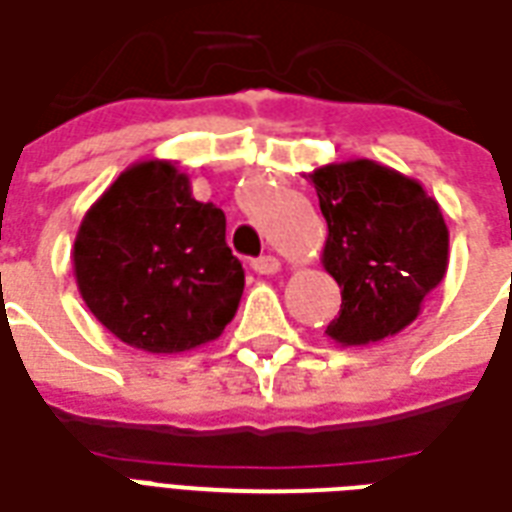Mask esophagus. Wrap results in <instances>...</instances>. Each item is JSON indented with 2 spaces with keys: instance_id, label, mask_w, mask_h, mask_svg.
Here are the masks:
<instances>
[{
  "instance_id": "34e87169",
  "label": "esophagus",
  "mask_w": 512,
  "mask_h": 512,
  "mask_svg": "<svg viewBox=\"0 0 512 512\" xmlns=\"http://www.w3.org/2000/svg\"><path fill=\"white\" fill-rule=\"evenodd\" d=\"M251 267L256 275H278L280 261L275 256H259V259L251 261Z\"/></svg>"
}]
</instances>
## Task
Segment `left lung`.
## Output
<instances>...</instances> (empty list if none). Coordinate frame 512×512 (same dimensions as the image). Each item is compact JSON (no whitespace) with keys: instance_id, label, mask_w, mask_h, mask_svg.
<instances>
[{"instance_id":"1","label":"left lung","mask_w":512,"mask_h":512,"mask_svg":"<svg viewBox=\"0 0 512 512\" xmlns=\"http://www.w3.org/2000/svg\"><path fill=\"white\" fill-rule=\"evenodd\" d=\"M326 218L324 270L343 305L326 326L337 345L394 337L421 313L448 270V226L416 178L372 159L307 172Z\"/></svg>"}]
</instances>
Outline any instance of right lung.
<instances>
[{"label": "right lung", "instance_id": "right-lung-1", "mask_svg": "<svg viewBox=\"0 0 512 512\" xmlns=\"http://www.w3.org/2000/svg\"><path fill=\"white\" fill-rule=\"evenodd\" d=\"M72 270L96 321L145 353L218 340L245 288L224 210L197 202L186 172L167 159L134 161L88 207Z\"/></svg>", "mask_w": 512, "mask_h": 512}]
</instances>
